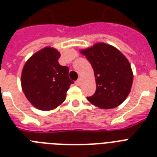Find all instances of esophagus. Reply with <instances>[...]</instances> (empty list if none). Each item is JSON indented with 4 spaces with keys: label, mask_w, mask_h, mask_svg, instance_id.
I'll use <instances>...</instances> for the list:
<instances>
[{
    "label": "esophagus",
    "mask_w": 157,
    "mask_h": 157,
    "mask_svg": "<svg viewBox=\"0 0 157 157\" xmlns=\"http://www.w3.org/2000/svg\"><path fill=\"white\" fill-rule=\"evenodd\" d=\"M81 79H78V80H77V81H76V82H75V84H76V86H80V85H81Z\"/></svg>",
    "instance_id": "obj_1"
}]
</instances>
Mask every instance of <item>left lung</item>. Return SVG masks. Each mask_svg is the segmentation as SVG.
Masks as SVG:
<instances>
[{"instance_id":"left-lung-1","label":"left lung","mask_w":157,"mask_h":157,"mask_svg":"<svg viewBox=\"0 0 157 157\" xmlns=\"http://www.w3.org/2000/svg\"><path fill=\"white\" fill-rule=\"evenodd\" d=\"M94 71L96 91L87 97L89 102L101 109H111L121 104L129 95L133 71L129 60L112 45L98 42L81 50Z\"/></svg>"}]
</instances>
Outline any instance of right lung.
Here are the masks:
<instances>
[{
    "label": "right lung",
    "instance_id": "add662e5",
    "mask_svg": "<svg viewBox=\"0 0 157 157\" xmlns=\"http://www.w3.org/2000/svg\"><path fill=\"white\" fill-rule=\"evenodd\" d=\"M60 53L47 46L29 58L21 75V86L26 98L41 111L55 109L66 99L71 84L69 68L59 63Z\"/></svg>",
    "mask_w": 157,
    "mask_h": 157
}]
</instances>
